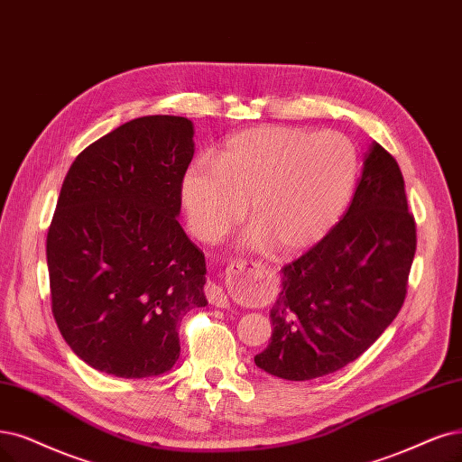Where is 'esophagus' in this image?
I'll list each match as a JSON object with an SVG mask.
<instances>
[{"label":"esophagus","mask_w":462,"mask_h":462,"mask_svg":"<svg viewBox=\"0 0 462 462\" xmlns=\"http://www.w3.org/2000/svg\"><path fill=\"white\" fill-rule=\"evenodd\" d=\"M205 295H208V300L213 306H218V309H225V306H228V297L225 293V289H222L218 283L205 285Z\"/></svg>","instance_id":"1"}]
</instances>
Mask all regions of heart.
<instances>
[{"instance_id":"heart-1","label":"heart","mask_w":462,"mask_h":462,"mask_svg":"<svg viewBox=\"0 0 462 462\" xmlns=\"http://www.w3.org/2000/svg\"><path fill=\"white\" fill-rule=\"evenodd\" d=\"M356 177L357 158L346 136L263 125L230 136L217 163L198 160L188 167L182 201L203 242L237 225L249 203L251 242L293 254L337 225Z\"/></svg>"}]
</instances>
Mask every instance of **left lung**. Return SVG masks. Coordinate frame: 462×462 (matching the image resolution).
Masks as SVG:
<instances>
[{
	"mask_svg": "<svg viewBox=\"0 0 462 462\" xmlns=\"http://www.w3.org/2000/svg\"><path fill=\"white\" fill-rule=\"evenodd\" d=\"M415 249L400 165L371 143L348 211L283 266L274 331L254 364L285 381H310L357 360L403 306Z\"/></svg>",
	"mask_w": 462,
	"mask_h": 462,
	"instance_id": "1",
	"label": "left lung"
}]
</instances>
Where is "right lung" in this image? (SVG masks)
I'll return each instance as SVG.
<instances>
[{
  "label": "right lung",
  "instance_id": "1",
  "mask_svg": "<svg viewBox=\"0 0 462 462\" xmlns=\"http://www.w3.org/2000/svg\"><path fill=\"white\" fill-rule=\"evenodd\" d=\"M194 127L144 116L85 148L47 232L51 310L81 360L122 379L179 360V326L203 295L205 257L179 225Z\"/></svg>",
  "mask_w": 462,
  "mask_h": 462
}]
</instances>
